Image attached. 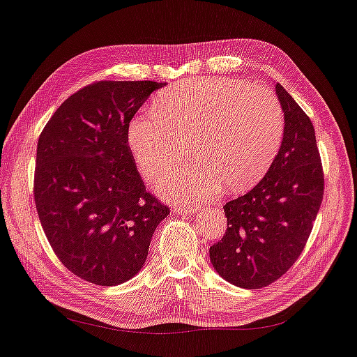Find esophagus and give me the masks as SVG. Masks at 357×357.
<instances>
[{
  "label": "esophagus",
  "instance_id": "obj_1",
  "mask_svg": "<svg viewBox=\"0 0 357 357\" xmlns=\"http://www.w3.org/2000/svg\"><path fill=\"white\" fill-rule=\"evenodd\" d=\"M173 211L176 213H192L195 211H198L195 206H188V204H174Z\"/></svg>",
  "mask_w": 357,
  "mask_h": 357
}]
</instances>
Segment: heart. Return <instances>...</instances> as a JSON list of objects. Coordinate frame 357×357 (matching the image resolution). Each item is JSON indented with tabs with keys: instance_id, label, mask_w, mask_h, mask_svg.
I'll return each mask as SVG.
<instances>
[{
	"instance_id": "heart-1",
	"label": "heart",
	"mask_w": 357,
	"mask_h": 357,
	"mask_svg": "<svg viewBox=\"0 0 357 357\" xmlns=\"http://www.w3.org/2000/svg\"><path fill=\"white\" fill-rule=\"evenodd\" d=\"M284 113L272 91L240 79H192L159 94L155 108L131 119L128 145L139 172L155 181L192 139L190 164L158 183L164 198L195 202L220 192H244L280 151Z\"/></svg>"
}]
</instances>
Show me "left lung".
<instances>
[{
    "label": "left lung",
    "instance_id": "8db88e82",
    "mask_svg": "<svg viewBox=\"0 0 357 357\" xmlns=\"http://www.w3.org/2000/svg\"><path fill=\"white\" fill-rule=\"evenodd\" d=\"M280 151L252 190L225 204L227 229L211 248L215 271L235 286L260 289L297 261L324 199V169L311 119L280 83Z\"/></svg>",
    "mask_w": 357,
    "mask_h": 357
}]
</instances>
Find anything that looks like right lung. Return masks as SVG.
<instances>
[{"label":"right lung","instance_id":"right-lung-1","mask_svg":"<svg viewBox=\"0 0 357 357\" xmlns=\"http://www.w3.org/2000/svg\"><path fill=\"white\" fill-rule=\"evenodd\" d=\"M164 83L102 80L63 102L41 131L33 198L63 266L100 286L135 277L170 208L146 192L128 145L132 116Z\"/></svg>","mask_w":357,"mask_h":357}]
</instances>
